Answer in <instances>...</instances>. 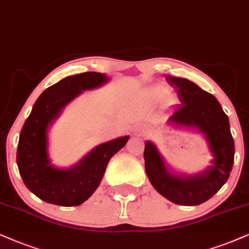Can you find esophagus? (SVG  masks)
Listing matches in <instances>:
<instances>
[{
  "label": "esophagus",
  "mask_w": 249,
  "mask_h": 249,
  "mask_svg": "<svg viewBox=\"0 0 249 249\" xmlns=\"http://www.w3.org/2000/svg\"><path fill=\"white\" fill-rule=\"evenodd\" d=\"M133 133L134 134H138V135H144V134H146V130H144L142 126L134 127L133 128Z\"/></svg>",
  "instance_id": "obj_1"
}]
</instances>
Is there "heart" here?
I'll return each mask as SVG.
<instances>
[{
	"label": "heart",
	"instance_id": "heart-1",
	"mask_svg": "<svg viewBox=\"0 0 249 249\" xmlns=\"http://www.w3.org/2000/svg\"><path fill=\"white\" fill-rule=\"evenodd\" d=\"M162 95H163V90H156V92H155V96L159 97V96H162Z\"/></svg>",
	"mask_w": 249,
	"mask_h": 249
}]
</instances>
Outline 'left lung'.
Wrapping results in <instances>:
<instances>
[{"label": "left lung", "mask_w": 249, "mask_h": 249, "mask_svg": "<svg viewBox=\"0 0 249 249\" xmlns=\"http://www.w3.org/2000/svg\"><path fill=\"white\" fill-rule=\"evenodd\" d=\"M169 85L177 88L180 105L169 122L199 130L208 139L213 163L196 176H177L166 170L161 155L150 141L144 142V169L160 194L176 204L197 206L206 202L228 181L234 162V141L228 115L216 97L185 78L165 75Z\"/></svg>", "instance_id": "obj_1"}]
</instances>
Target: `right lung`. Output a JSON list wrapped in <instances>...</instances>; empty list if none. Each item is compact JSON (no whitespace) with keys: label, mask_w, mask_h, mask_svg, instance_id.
Returning <instances> with one entry per match:
<instances>
[{"label":"right lung","mask_w":249,"mask_h":249,"mask_svg":"<svg viewBox=\"0 0 249 249\" xmlns=\"http://www.w3.org/2000/svg\"><path fill=\"white\" fill-rule=\"evenodd\" d=\"M107 81L99 72L69 75L41 94L24 123L17 148V165L26 187L41 200L63 207L79 206L101 182L112 156L130 137L118 138L97 146L71 169L50 165L47 152V128L61 110L81 90L92 89Z\"/></svg>","instance_id":"right-lung-1"}]
</instances>
